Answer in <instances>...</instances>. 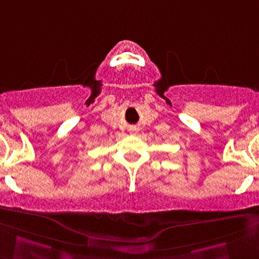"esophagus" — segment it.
I'll return each mask as SVG.
<instances>
[{"mask_svg":"<svg viewBox=\"0 0 259 259\" xmlns=\"http://www.w3.org/2000/svg\"><path fill=\"white\" fill-rule=\"evenodd\" d=\"M132 132H134V133H136V130H135V129H133V130H132Z\"/></svg>","mask_w":259,"mask_h":259,"instance_id":"1","label":"esophagus"}]
</instances>
